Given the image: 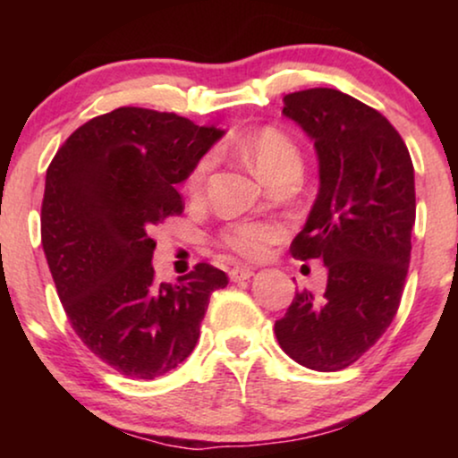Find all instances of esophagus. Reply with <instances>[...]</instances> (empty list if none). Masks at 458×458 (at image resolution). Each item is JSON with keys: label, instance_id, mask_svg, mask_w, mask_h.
Here are the masks:
<instances>
[{"label": "esophagus", "instance_id": "1", "mask_svg": "<svg viewBox=\"0 0 458 458\" xmlns=\"http://www.w3.org/2000/svg\"><path fill=\"white\" fill-rule=\"evenodd\" d=\"M252 275H254V271L250 267H233L229 271V277H231V281H235V284H243V281H248Z\"/></svg>", "mask_w": 458, "mask_h": 458}]
</instances>
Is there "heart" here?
Wrapping results in <instances>:
<instances>
[{
  "label": "heart",
  "mask_w": 458,
  "mask_h": 458,
  "mask_svg": "<svg viewBox=\"0 0 458 458\" xmlns=\"http://www.w3.org/2000/svg\"><path fill=\"white\" fill-rule=\"evenodd\" d=\"M237 149L246 156L250 165L256 168V173L268 183H275L279 177L287 173L302 171V154L285 131L273 124L256 129L254 133L237 143ZM212 168V158L204 156L191 166L190 174L185 179V187L191 196H199L206 185ZM284 237V229L275 223L262 221H240L231 223L221 231L218 243L227 252L240 256L246 260H259L268 252L273 243H277Z\"/></svg>",
  "instance_id": "1"
}]
</instances>
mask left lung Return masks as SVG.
Segmentation results:
<instances>
[{
  "instance_id": "obj_1",
  "label": "left lung",
  "mask_w": 458,
  "mask_h": 458,
  "mask_svg": "<svg viewBox=\"0 0 458 458\" xmlns=\"http://www.w3.org/2000/svg\"><path fill=\"white\" fill-rule=\"evenodd\" d=\"M284 114L315 141L321 177L290 252L323 260L327 287L318 298L296 292L275 335L300 365L340 371L386 334L398 312L417 208L412 160L381 112L337 89L287 93Z\"/></svg>"
}]
</instances>
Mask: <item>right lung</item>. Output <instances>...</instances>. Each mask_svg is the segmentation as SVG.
<instances>
[{"instance_id": "obj_1", "label": "right lung", "mask_w": 458, "mask_h": 458, "mask_svg": "<svg viewBox=\"0 0 458 458\" xmlns=\"http://www.w3.org/2000/svg\"><path fill=\"white\" fill-rule=\"evenodd\" d=\"M223 135L174 112L124 106L74 131L49 162L41 243L74 334L135 379L181 365L199 337L210 293L229 284L198 262L156 284L149 229L183 212L177 183Z\"/></svg>"}]
</instances>
